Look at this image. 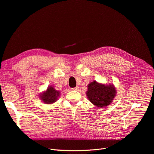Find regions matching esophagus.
Here are the masks:
<instances>
[{"instance_id": "1", "label": "esophagus", "mask_w": 154, "mask_h": 154, "mask_svg": "<svg viewBox=\"0 0 154 154\" xmlns=\"http://www.w3.org/2000/svg\"><path fill=\"white\" fill-rule=\"evenodd\" d=\"M71 89H72V91H77V90H78V89H79V87H74V88H71Z\"/></svg>"}]
</instances>
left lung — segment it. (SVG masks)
I'll list each match as a JSON object with an SVG mask.
<instances>
[{
    "label": "left lung",
    "instance_id": "8db88e82",
    "mask_svg": "<svg viewBox=\"0 0 154 154\" xmlns=\"http://www.w3.org/2000/svg\"><path fill=\"white\" fill-rule=\"evenodd\" d=\"M87 87L86 95L88 100L99 108L109 106L117 93L116 88L113 84H103L95 80L88 84Z\"/></svg>",
    "mask_w": 154,
    "mask_h": 154
}]
</instances>
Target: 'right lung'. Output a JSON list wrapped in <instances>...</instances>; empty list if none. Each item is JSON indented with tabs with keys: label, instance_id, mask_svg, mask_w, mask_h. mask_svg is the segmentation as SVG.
Returning <instances> with one entry per match:
<instances>
[{
	"label": "right lung",
	"instance_id": "right-lung-1",
	"mask_svg": "<svg viewBox=\"0 0 154 154\" xmlns=\"http://www.w3.org/2000/svg\"><path fill=\"white\" fill-rule=\"evenodd\" d=\"M60 95V91L55 90L54 86L49 85L46 91L39 94V98L44 103L52 104L58 100Z\"/></svg>",
	"mask_w": 154,
	"mask_h": 154
}]
</instances>
